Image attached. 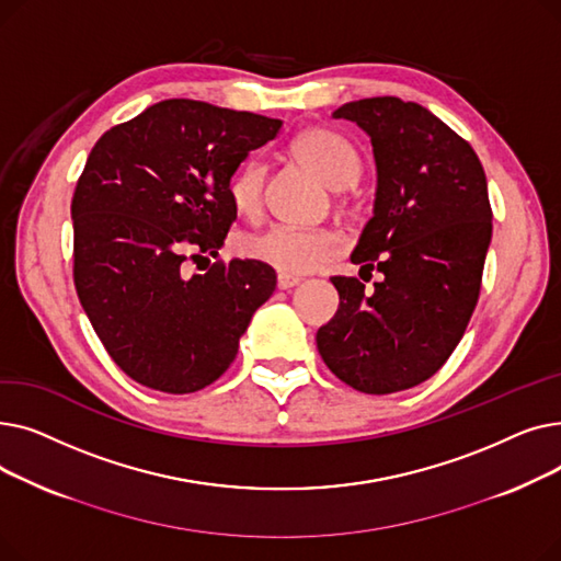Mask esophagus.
Wrapping results in <instances>:
<instances>
[{
    "label": "esophagus",
    "mask_w": 561,
    "mask_h": 561,
    "mask_svg": "<svg viewBox=\"0 0 561 561\" xmlns=\"http://www.w3.org/2000/svg\"><path fill=\"white\" fill-rule=\"evenodd\" d=\"M300 279L298 277H293V275H284V273H279L277 275V288H282V290H288V288H293L296 286Z\"/></svg>",
    "instance_id": "esophagus-1"
}]
</instances>
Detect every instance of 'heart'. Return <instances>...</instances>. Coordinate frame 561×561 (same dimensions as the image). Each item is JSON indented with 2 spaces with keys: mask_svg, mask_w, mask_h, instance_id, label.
<instances>
[{
  "mask_svg": "<svg viewBox=\"0 0 561 561\" xmlns=\"http://www.w3.org/2000/svg\"><path fill=\"white\" fill-rule=\"evenodd\" d=\"M290 152L332 191L355 184L364 168L357 147L341 134L325 127H311L302 131L290 142ZM263 161H243L227 180V197L231 209L248 218L256 216L263 204ZM241 252L284 275H300L325 263L339 252V236L328 229L271 225L256 233L243 236Z\"/></svg>",
  "mask_w": 561,
  "mask_h": 561,
  "instance_id": "heart-1",
  "label": "heart"
}]
</instances>
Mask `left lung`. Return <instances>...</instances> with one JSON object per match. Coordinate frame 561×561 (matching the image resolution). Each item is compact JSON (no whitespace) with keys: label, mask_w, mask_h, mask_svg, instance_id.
<instances>
[{"label":"left lung","mask_w":561,"mask_h":561,"mask_svg":"<svg viewBox=\"0 0 561 561\" xmlns=\"http://www.w3.org/2000/svg\"><path fill=\"white\" fill-rule=\"evenodd\" d=\"M334 117L373 142L375 216L352 261L385 279L366 290L357 277H332L339 311L316 343L347 387L387 396L444 366L478 307L493 216L486 176L468 140L416 102L368 98Z\"/></svg>","instance_id":"left-lung-1"}]
</instances>
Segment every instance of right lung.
<instances>
[{
  "label": "right lung",
  "instance_id": "right-lung-1",
  "mask_svg": "<svg viewBox=\"0 0 561 561\" xmlns=\"http://www.w3.org/2000/svg\"><path fill=\"white\" fill-rule=\"evenodd\" d=\"M282 121L195 100H163L111 127L72 195V277L108 357L138 385L195 393L239 352L277 275L256 259L214 261L236 220L229 174Z\"/></svg>",
  "mask_w": 561,
  "mask_h": 561
}]
</instances>
